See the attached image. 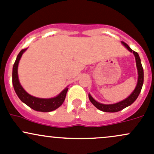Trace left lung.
Listing matches in <instances>:
<instances>
[{
    "instance_id": "obj_1",
    "label": "left lung",
    "mask_w": 154,
    "mask_h": 154,
    "mask_svg": "<svg viewBox=\"0 0 154 154\" xmlns=\"http://www.w3.org/2000/svg\"><path fill=\"white\" fill-rule=\"evenodd\" d=\"M122 43L131 52L134 53V56L136 58V63H137V70H138V82H137V85L136 88L134 89V91L132 92L131 94L128 97V98H126L125 100H122V101L119 102V103H116V104H111V105H105L102 104V103H98L96 100H94L91 96L89 94L88 95V97H89L90 101L91 102L92 104L94 105L97 108H98L100 111H103L104 112H117V111H121V110L124 109L126 107L131 106L136 100L138 97L139 94H140V91H141L142 85H143V81H144V72H143V68H142V63H141V60H140V56H139L138 53L136 52V51H133V50L128 46V45L127 43H125V42L122 41Z\"/></svg>"
}]
</instances>
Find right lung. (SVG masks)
Wrapping results in <instances>:
<instances>
[{
  "label": "right lung",
  "instance_id": "obj_1",
  "mask_svg": "<svg viewBox=\"0 0 154 154\" xmlns=\"http://www.w3.org/2000/svg\"><path fill=\"white\" fill-rule=\"evenodd\" d=\"M26 50V48H23L17 57L12 69V84L14 86V89L17 94V97L20 98L23 103H25L31 108L37 111H41V112H49L59 108L61 105L63 103L65 98H66V93L68 91V88L65 89L60 94L56 97L51 99H41L35 97L29 94L20 85V82L18 80V75H17V66H18L19 60L21 57L23 53Z\"/></svg>",
  "mask_w": 154,
  "mask_h": 154
}]
</instances>
